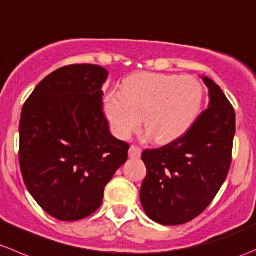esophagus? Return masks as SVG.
Listing matches in <instances>:
<instances>
[{
  "mask_svg": "<svg viewBox=\"0 0 256 256\" xmlns=\"http://www.w3.org/2000/svg\"><path fill=\"white\" fill-rule=\"evenodd\" d=\"M142 154V149L136 146H130L129 148V158H139Z\"/></svg>",
  "mask_w": 256,
  "mask_h": 256,
  "instance_id": "esophagus-1",
  "label": "esophagus"
}]
</instances>
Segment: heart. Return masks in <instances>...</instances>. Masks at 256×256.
Here are the masks:
<instances>
[{
  "mask_svg": "<svg viewBox=\"0 0 256 256\" xmlns=\"http://www.w3.org/2000/svg\"><path fill=\"white\" fill-rule=\"evenodd\" d=\"M203 100V84L193 76L144 72L128 77L120 92L108 93L104 113L118 138H128L143 117L156 140L169 142L193 126Z\"/></svg>",
  "mask_w": 256,
  "mask_h": 256,
  "instance_id": "obj_1",
  "label": "heart"
}]
</instances>
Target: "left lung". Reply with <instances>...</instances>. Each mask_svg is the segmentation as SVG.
<instances>
[{
    "label": "left lung",
    "instance_id": "1",
    "mask_svg": "<svg viewBox=\"0 0 256 256\" xmlns=\"http://www.w3.org/2000/svg\"><path fill=\"white\" fill-rule=\"evenodd\" d=\"M209 106L192 128L158 149H146L140 203L153 222L180 225L203 213L222 188L232 164L235 112L219 86L202 76Z\"/></svg>",
    "mask_w": 256,
    "mask_h": 256
}]
</instances>
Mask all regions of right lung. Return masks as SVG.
I'll return each instance as SVG.
<instances>
[{
    "label": "right lung",
    "mask_w": 256,
    "mask_h": 256,
    "mask_svg": "<svg viewBox=\"0 0 256 256\" xmlns=\"http://www.w3.org/2000/svg\"><path fill=\"white\" fill-rule=\"evenodd\" d=\"M108 70L72 64L48 74L24 103L20 166L46 213L74 222L94 213L104 186L127 162L129 146L110 134L103 114Z\"/></svg>",
    "instance_id": "add662e5"
}]
</instances>
